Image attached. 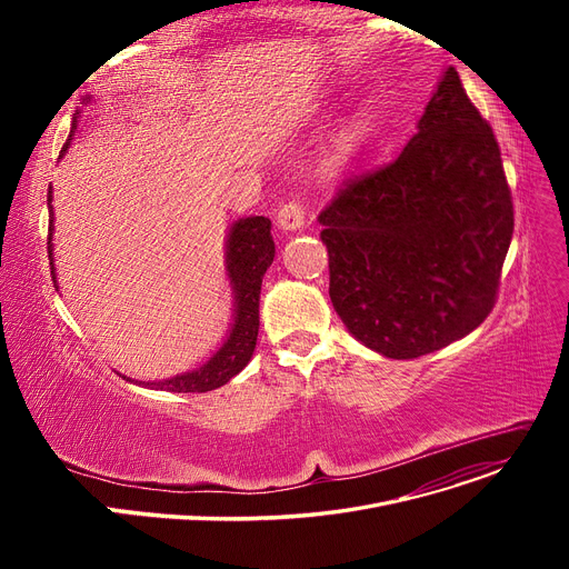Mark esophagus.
I'll return each mask as SVG.
<instances>
[{"mask_svg":"<svg viewBox=\"0 0 569 569\" xmlns=\"http://www.w3.org/2000/svg\"><path fill=\"white\" fill-rule=\"evenodd\" d=\"M305 214H307V212H305L302 202H300V200H290V202H286V204L279 207L277 223H279V228L286 230V232H295V230H300V228L305 226Z\"/></svg>","mask_w":569,"mask_h":569,"instance_id":"esophagus-1","label":"esophagus"}]
</instances>
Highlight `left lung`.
<instances>
[{"label": "left lung", "mask_w": 569, "mask_h": 569, "mask_svg": "<svg viewBox=\"0 0 569 569\" xmlns=\"http://www.w3.org/2000/svg\"><path fill=\"white\" fill-rule=\"evenodd\" d=\"M318 221L332 305L367 348L412 360L485 322L515 209L493 131L455 67L403 152L348 177Z\"/></svg>", "instance_id": "left-lung-1"}]
</instances>
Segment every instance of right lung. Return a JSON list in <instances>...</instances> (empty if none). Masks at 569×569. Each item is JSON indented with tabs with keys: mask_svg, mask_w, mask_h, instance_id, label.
I'll use <instances>...</instances> for the list:
<instances>
[{
	"mask_svg": "<svg viewBox=\"0 0 569 569\" xmlns=\"http://www.w3.org/2000/svg\"><path fill=\"white\" fill-rule=\"evenodd\" d=\"M87 103L92 99H84ZM78 117L80 110L73 117V129L62 147V154H67V149L73 140V133L78 129ZM48 212H50V226H48V258H50V274L52 283L57 288V274H54V258H52V230H54V214H52V187L48 189ZM272 221L264 217H247V219H237L226 237V274L230 279L232 288V322L230 330L226 335V341L221 348L209 357V360L187 373H177L166 380H154V382H138L144 387H152V390H163V392H209L217 390V387L226 385L232 376L242 371L249 362L251 355L256 350V339H258V325H260V286L262 277L267 272V267L274 260V239L272 232ZM122 376V373H119ZM124 380H131L122 376ZM133 382V380H131Z\"/></svg>",
	"mask_w": 569,
	"mask_h": 569,
	"instance_id": "right-lung-1",
	"label": "right lung"
}]
</instances>
